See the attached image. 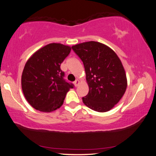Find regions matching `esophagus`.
Listing matches in <instances>:
<instances>
[{"label": "esophagus", "mask_w": 156, "mask_h": 156, "mask_svg": "<svg viewBox=\"0 0 156 156\" xmlns=\"http://www.w3.org/2000/svg\"><path fill=\"white\" fill-rule=\"evenodd\" d=\"M74 85H75L76 87H78V85H79V80H76L75 81H74Z\"/></svg>", "instance_id": "34e87169"}]
</instances>
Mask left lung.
<instances>
[{
    "instance_id": "8db88e82",
    "label": "left lung",
    "mask_w": 156,
    "mask_h": 156,
    "mask_svg": "<svg viewBox=\"0 0 156 156\" xmlns=\"http://www.w3.org/2000/svg\"><path fill=\"white\" fill-rule=\"evenodd\" d=\"M83 62L89 92L83 97L88 108L98 112L111 110L127 88V78L122 64L111 48L95 41L72 47Z\"/></svg>"
}]
</instances>
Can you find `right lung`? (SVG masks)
<instances>
[{
    "label": "right lung",
    "mask_w": 156,
    "mask_h": 156,
    "mask_svg": "<svg viewBox=\"0 0 156 156\" xmlns=\"http://www.w3.org/2000/svg\"><path fill=\"white\" fill-rule=\"evenodd\" d=\"M71 48L60 43L44 46L29 58L22 76L24 97L32 107L43 112L59 108L69 89L74 85L64 79L61 64Z\"/></svg>",
    "instance_id": "add662e5"
}]
</instances>
